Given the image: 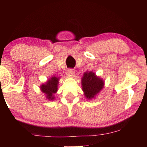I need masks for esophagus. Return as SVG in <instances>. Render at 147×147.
<instances>
[{
  "instance_id": "1",
  "label": "esophagus",
  "mask_w": 147,
  "mask_h": 147,
  "mask_svg": "<svg viewBox=\"0 0 147 147\" xmlns=\"http://www.w3.org/2000/svg\"><path fill=\"white\" fill-rule=\"evenodd\" d=\"M66 74L68 76H74V74H75V72H74V70L73 69H67V72H66Z\"/></svg>"
}]
</instances>
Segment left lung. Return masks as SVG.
<instances>
[{
	"label": "left lung",
	"instance_id": "8db88e82",
	"mask_svg": "<svg viewBox=\"0 0 147 147\" xmlns=\"http://www.w3.org/2000/svg\"><path fill=\"white\" fill-rule=\"evenodd\" d=\"M81 81L84 96L89 100L95 98L104 86V80L91 71L84 72Z\"/></svg>",
	"mask_w": 147,
	"mask_h": 147
}]
</instances>
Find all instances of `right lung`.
Listing matches in <instances>:
<instances>
[{"instance_id":"add662e5","label":"right lung","mask_w":147,"mask_h":147,"mask_svg":"<svg viewBox=\"0 0 147 147\" xmlns=\"http://www.w3.org/2000/svg\"><path fill=\"white\" fill-rule=\"evenodd\" d=\"M59 77H56L55 76H52L47 80L45 84H42L40 86V90L45 94L46 99L47 100H55V94L58 90V84H59Z\"/></svg>"}]
</instances>
